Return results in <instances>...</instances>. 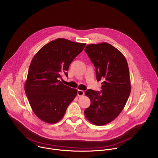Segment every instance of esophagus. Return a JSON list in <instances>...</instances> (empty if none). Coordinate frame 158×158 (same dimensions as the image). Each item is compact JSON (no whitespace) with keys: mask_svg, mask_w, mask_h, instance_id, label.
<instances>
[{"mask_svg":"<svg viewBox=\"0 0 158 158\" xmlns=\"http://www.w3.org/2000/svg\"><path fill=\"white\" fill-rule=\"evenodd\" d=\"M77 94H78V96H83V95H84L85 93H84V91H83L78 89V91H77Z\"/></svg>","mask_w":158,"mask_h":158,"instance_id":"obj_1","label":"esophagus"}]
</instances>
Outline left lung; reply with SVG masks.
<instances>
[{"label":"left lung","instance_id":"1","mask_svg":"<svg viewBox=\"0 0 158 158\" xmlns=\"http://www.w3.org/2000/svg\"><path fill=\"white\" fill-rule=\"evenodd\" d=\"M85 51L95 67L96 80H104L101 91H85L91 104L85 115L91 123L106 125L120 114L130 96L128 64L122 53L107 43L88 44Z\"/></svg>","mask_w":158,"mask_h":158}]
</instances>
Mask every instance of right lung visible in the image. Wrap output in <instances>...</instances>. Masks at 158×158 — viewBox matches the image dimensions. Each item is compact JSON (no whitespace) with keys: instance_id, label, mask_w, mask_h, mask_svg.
I'll return each instance as SVG.
<instances>
[{"instance_id":"add662e5","label":"right lung","mask_w":158,"mask_h":158,"mask_svg":"<svg viewBox=\"0 0 158 158\" xmlns=\"http://www.w3.org/2000/svg\"><path fill=\"white\" fill-rule=\"evenodd\" d=\"M85 43L58 38L44 45L33 57L28 70L25 91L32 110L41 120L55 123L64 117L77 94L76 89L59 80L74 59L83 50Z\"/></svg>"}]
</instances>
